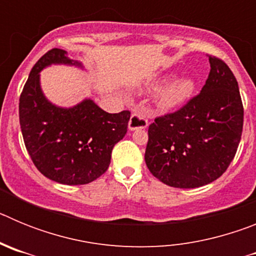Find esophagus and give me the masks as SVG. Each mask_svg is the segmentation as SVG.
Segmentation results:
<instances>
[{
  "label": "esophagus",
  "instance_id": "1",
  "mask_svg": "<svg viewBox=\"0 0 256 256\" xmlns=\"http://www.w3.org/2000/svg\"><path fill=\"white\" fill-rule=\"evenodd\" d=\"M148 120L141 112H133L132 116L130 119V123H128V128L130 130H144V128H148Z\"/></svg>",
  "mask_w": 256,
  "mask_h": 256
}]
</instances>
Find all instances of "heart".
<instances>
[{
  "label": "heart",
  "mask_w": 256,
  "mask_h": 256,
  "mask_svg": "<svg viewBox=\"0 0 256 256\" xmlns=\"http://www.w3.org/2000/svg\"><path fill=\"white\" fill-rule=\"evenodd\" d=\"M168 79H160L158 82H154L150 84L151 90H159ZM195 91V82L194 79L191 78H180L177 80H173L169 84H166V87L162 91V94L158 97V108L160 110H172V108H176L178 106H180L182 104L186 102L190 97L192 96Z\"/></svg>",
  "instance_id": "heart-1"
}]
</instances>
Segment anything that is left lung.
<instances>
[{
	"label": "left lung",
	"mask_w": 256,
	"mask_h": 256,
	"mask_svg": "<svg viewBox=\"0 0 256 256\" xmlns=\"http://www.w3.org/2000/svg\"><path fill=\"white\" fill-rule=\"evenodd\" d=\"M200 94L148 126L144 162L162 183L196 188L216 180L236 155L244 126L238 83L228 65L209 56Z\"/></svg>",
	"instance_id": "left-lung-1"
}]
</instances>
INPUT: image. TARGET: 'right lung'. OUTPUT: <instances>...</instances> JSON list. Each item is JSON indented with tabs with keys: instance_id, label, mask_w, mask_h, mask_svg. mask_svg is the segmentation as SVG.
<instances>
[{
	"instance_id": "add662e5",
	"label": "right lung",
	"mask_w": 256,
	"mask_h": 256,
	"mask_svg": "<svg viewBox=\"0 0 256 256\" xmlns=\"http://www.w3.org/2000/svg\"><path fill=\"white\" fill-rule=\"evenodd\" d=\"M52 64L83 68L60 48L50 50L36 62L19 100L22 138L44 177L61 184H86L108 170L112 148L126 133L130 112L108 114L91 98L73 108L54 105L40 82V70Z\"/></svg>"
}]
</instances>
